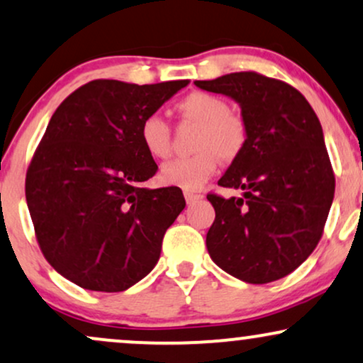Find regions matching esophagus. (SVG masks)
Returning a JSON list of instances; mask_svg holds the SVG:
<instances>
[{
	"mask_svg": "<svg viewBox=\"0 0 363 363\" xmlns=\"http://www.w3.org/2000/svg\"><path fill=\"white\" fill-rule=\"evenodd\" d=\"M184 198H186V201H187V204H193V203H196V201L203 199V194H199V193H191V191H186Z\"/></svg>",
	"mask_w": 363,
	"mask_h": 363,
	"instance_id": "esophagus-1",
	"label": "esophagus"
}]
</instances>
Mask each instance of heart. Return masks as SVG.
<instances>
[{
  "label": "heart",
  "instance_id": "1",
  "mask_svg": "<svg viewBox=\"0 0 363 363\" xmlns=\"http://www.w3.org/2000/svg\"><path fill=\"white\" fill-rule=\"evenodd\" d=\"M184 121L199 126L194 155L169 160L160 169V181L181 189H198L215 174L218 157L235 160L245 147L247 130L238 116L231 115L223 98L209 93H191L177 103ZM140 142L150 157L165 159L170 152V130L159 115H148L140 123Z\"/></svg>",
  "mask_w": 363,
  "mask_h": 363
}]
</instances>
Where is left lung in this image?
Returning <instances> with one entry per match:
<instances>
[{
    "mask_svg": "<svg viewBox=\"0 0 363 363\" xmlns=\"http://www.w3.org/2000/svg\"><path fill=\"white\" fill-rule=\"evenodd\" d=\"M194 84L237 101L247 130L242 154L218 181L242 194H208L216 213L206 235L209 257L248 284L286 277L316 248L333 203L320 120L298 89L257 72Z\"/></svg>",
    "mask_w": 363,
    "mask_h": 363,
    "instance_id": "8db88e82",
    "label": "left lung"
}]
</instances>
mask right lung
<instances>
[{
    "mask_svg": "<svg viewBox=\"0 0 363 363\" xmlns=\"http://www.w3.org/2000/svg\"><path fill=\"white\" fill-rule=\"evenodd\" d=\"M187 84L91 81L52 115L25 194L42 253L76 286L126 291L159 262L186 201L179 187H143L159 167L140 123Z\"/></svg>",
    "mask_w": 363,
    "mask_h": 363,
    "instance_id": "obj_1",
    "label": "right lung"
}]
</instances>
